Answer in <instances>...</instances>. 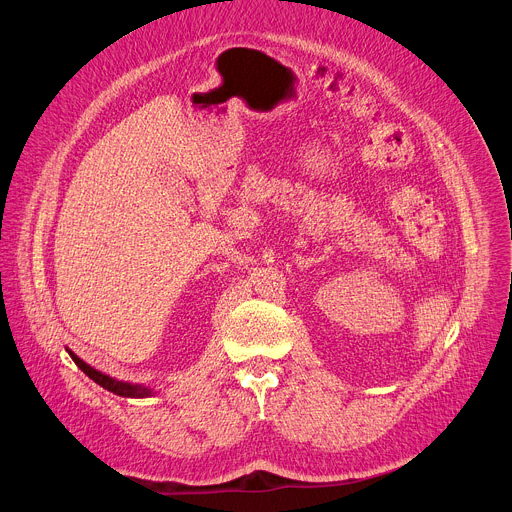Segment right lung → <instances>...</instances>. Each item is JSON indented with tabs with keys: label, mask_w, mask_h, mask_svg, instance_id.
Instances as JSON below:
<instances>
[{
	"label": "right lung",
	"mask_w": 512,
	"mask_h": 512,
	"mask_svg": "<svg viewBox=\"0 0 512 512\" xmlns=\"http://www.w3.org/2000/svg\"><path fill=\"white\" fill-rule=\"evenodd\" d=\"M68 354H70L72 360H75L77 367H79L85 375H89V379H93L97 385H101L103 389H107V391H111V393H115V395H119V397H133V399H137V397H150V395H152V389H148V387L131 385V383H123V381H115V379H111V377H107V375L95 371L93 367H89V364L83 362L75 352L68 350Z\"/></svg>",
	"instance_id": "1"
}]
</instances>
